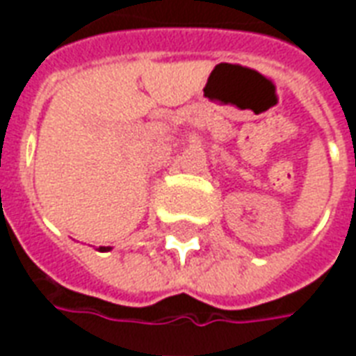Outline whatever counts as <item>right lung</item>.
I'll return each instance as SVG.
<instances>
[{"label": "right lung", "mask_w": 356, "mask_h": 356, "mask_svg": "<svg viewBox=\"0 0 356 356\" xmlns=\"http://www.w3.org/2000/svg\"><path fill=\"white\" fill-rule=\"evenodd\" d=\"M99 252H110V246H101L99 248Z\"/></svg>", "instance_id": "right-lung-1"}]
</instances>
